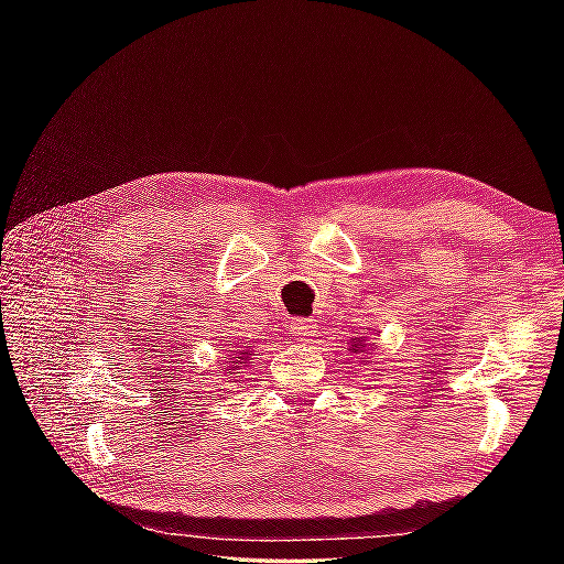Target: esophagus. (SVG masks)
Returning a JSON list of instances; mask_svg holds the SVG:
<instances>
[{"label": "esophagus", "mask_w": 564, "mask_h": 564, "mask_svg": "<svg viewBox=\"0 0 564 564\" xmlns=\"http://www.w3.org/2000/svg\"><path fill=\"white\" fill-rule=\"evenodd\" d=\"M315 332H317V325H315V319H305V317H297V319H293L291 322V334H293V339H297V341H310L315 337Z\"/></svg>", "instance_id": "34e87169"}]
</instances>
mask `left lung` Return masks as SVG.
<instances>
[{
  "instance_id": "8db88e82",
  "label": "left lung",
  "mask_w": 564,
  "mask_h": 564,
  "mask_svg": "<svg viewBox=\"0 0 564 564\" xmlns=\"http://www.w3.org/2000/svg\"><path fill=\"white\" fill-rule=\"evenodd\" d=\"M364 341H366V339H356V341L351 344V351H354V354H361V351H364Z\"/></svg>"
}]
</instances>
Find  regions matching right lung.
Instances as JSON below:
<instances>
[{
	"label": "right lung",
	"mask_w": 564,
	"mask_h": 564,
	"mask_svg": "<svg viewBox=\"0 0 564 564\" xmlns=\"http://www.w3.org/2000/svg\"><path fill=\"white\" fill-rule=\"evenodd\" d=\"M235 358H239V361H245V358H247V351L245 354H239V356H235ZM232 364V368L230 370H235V361H230ZM239 368V366H237Z\"/></svg>",
	"instance_id": "obj_1"
}]
</instances>
